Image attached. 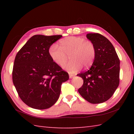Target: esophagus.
Wrapping results in <instances>:
<instances>
[{
	"instance_id": "esophagus-1",
	"label": "esophagus",
	"mask_w": 134,
	"mask_h": 134,
	"mask_svg": "<svg viewBox=\"0 0 134 134\" xmlns=\"http://www.w3.org/2000/svg\"><path fill=\"white\" fill-rule=\"evenodd\" d=\"M74 76V75L71 74H69V77H70V78H72Z\"/></svg>"
}]
</instances>
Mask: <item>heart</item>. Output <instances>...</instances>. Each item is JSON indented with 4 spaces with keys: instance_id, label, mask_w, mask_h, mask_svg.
Masks as SVG:
<instances>
[{
    "instance_id": "1",
    "label": "heart",
    "mask_w": 134,
    "mask_h": 134,
    "mask_svg": "<svg viewBox=\"0 0 134 134\" xmlns=\"http://www.w3.org/2000/svg\"><path fill=\"white\" fill-rule=\"evenodd\" d=\"M60 47L52 44L49 48V55L56 64L62 65L67 61L68 56L71 60L63 65L71 73L89 67L94 60L96 47L93 42L83 37L70 36L60 41Z\"/></svg>"
}]
</instances>
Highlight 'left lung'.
<instances>
[{
    "instance_id": "obj_1",
    "label": "left lung",
    "mask_w": 134,
    "mask_h": 134,
    "mask_svg": "<svg viewBox=\"0 0 134 134\" xmlns=\"http://www.w3.org/2000/svg\"><path fill=\"white\" fill-rule=\"evenodd\" d=\"M86 37L94 44L96 53L90 69L77 75L83 79L78 92L90 103H102L113 96L119 86L120 60L105 37L99 33H89Z\"/></svg>"
}]
</instances>
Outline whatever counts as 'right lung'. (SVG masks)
<instances>
[{
    "mask_svg": "<svg viewBox=\"0 0 134 134\" xmlns=\"http://www.w3.org/2000/svg\"><path fill=\"white\" fill-rule=\"evenodd\" d=\"M62 37L35 35L16 53L13 83L22 101L34 109H48L55 104L62 83L69 79L49 55V47Z\"/></svg>",
    "mask_w": 134,
    "mask_h": 134,
    "instance_id": "1",
    "label": "right lung"
}]
</instances>
